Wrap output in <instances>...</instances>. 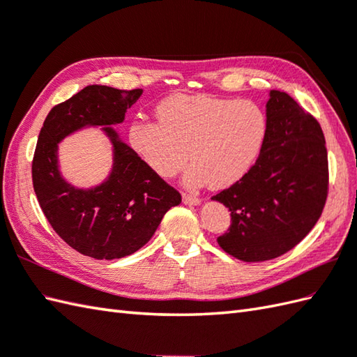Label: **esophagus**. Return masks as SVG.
<instances>
[{"label": "esophagus", "instance_id": "obj_1", "mask_svg": "<svg viewBox=\"0 0 357 357\" xmlns=\"http://www.w3.org/2000/svg\"><path fill=\"white\" fill-rule=\"evenodd\" d=\"M182 201H184V204L187 205H199L201 204V199H199L197 196H192V195H182Z\"/></svg>", "mask_w": 357, "mask_h": 357}]
</instances>
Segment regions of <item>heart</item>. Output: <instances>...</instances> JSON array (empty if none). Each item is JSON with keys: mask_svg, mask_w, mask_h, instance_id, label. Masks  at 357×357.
Masks as SVG:
<instances>
[{"mask_svg": "<svg viewBox=\"0 0 357 357\" xmlns=\"http://www.w3.org/2000/svg\"><path fill=\"white\" fill-rule=\"evenodd\" d=\"M160 121L135 120L129 144L156 175L170 178L187 169L188 187L225 188L251 170L268 134L263 107L251 100L208 94H172L156 107Z\"/></svg>", "mask_w": 357, "mask_h": 357, "instance_id": "1", "label": "heart"}]
</instances>
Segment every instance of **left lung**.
<instances>
[{
    "mask_svg": "<svg viewBox=\"0 0 357 357\" xmlns=\"http://www.w3.org/2000/svg\"><path fill=\"white\" fill-rule=\"evenodd\" d=\"M268 134L246 175L213 196L231 211L223 251L242 261H266L310 233L326 205L328 161L319 123L294 98L271 91Z\"/></svg>",
    "mask_w": 357,
    "mask_h": 357,
    "instance_id": "1",
    "label": "left lung"
}]
</instances>
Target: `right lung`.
Returning a JSON list of instances; mask_svg holds the SVG:
<instances>
[{"instance_id": "add662e5", "label": "right lung", "mask_w": 357, "mask_h": 357, "mask_svg": "<svg viewBox=\"0 0 357 357\" xmlns=\"http://www.w3.org/2000/svg\"><path fill=\"white\" fill-rule=\"evenodd\" d=\"M143 89L89 85L48 112L31 164L33 188L50 225L63 242L97 260L121 259L143 248L181 195L124 144L112 129ZM113 144V169L96 188L77 189L59 170L56 149L65 137L98 127Z\"/></svg>"}]
</instances>
